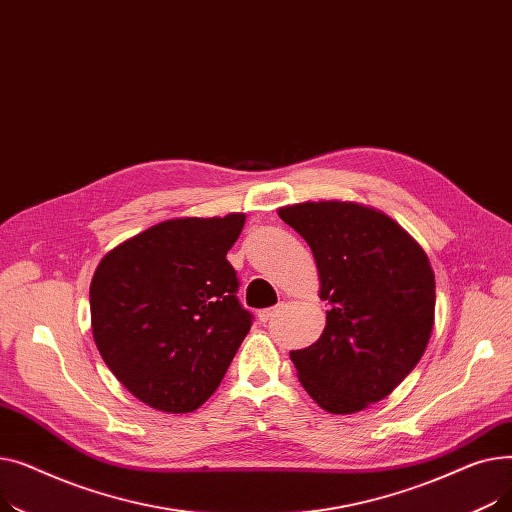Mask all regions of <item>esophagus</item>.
<instances>
[{"label": "esophagus", "instance_id": "obj_1", "mask_svg": "<svg viewBox=\"0 0 512 512\" xmlns=\"http://www.w3.org/2000/svg\"><path fill=\"white\" fill-rule=\"evenodd\" d=\"M280 309H282L280 305H278V307H270V309H261V311L257 313V317H259V321H267L270 317H274Z\"/></svg>", "mask_w": 512, "mask_h": 512}]
</instances>
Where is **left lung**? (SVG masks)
Returning <instances> with one entry per match:
<instances>
[{
	"instance_id": "obj_1",
	"label": "left lung",
	"mask_w": 512,
	"mask_h": 512,
	"mask_svg": "<svg viewBox=\"0 0 512 512\" xmlns=\"http://www.w3.org/2000/svg\"><path fill=\"white\" fill-rule=\"evenodd\" d=\"M313 251L326 328L290 351L317 405L348 415L384 400L419 363L434 330L436 280L419 242L380 209L307 201L278 209Z\"/></svg>"
}]
</instances>
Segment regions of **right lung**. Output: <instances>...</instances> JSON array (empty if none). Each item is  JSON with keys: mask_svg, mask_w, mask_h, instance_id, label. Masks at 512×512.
<instances>
[{"mask_svg": "<svg viewBox=\"0 0 512 512\" xmlns=\"http://www.w3.org/2000/svg\"><path fill=\"white\" fill-rule=\"evenodd\" d=\"M245 213L174 218L99 261L91 330L105 365L151 409L191 413L218 390L251 330L226 253Z\"/></svg>", "mask_w": 512, "mask_h": 512, "instance_id": "1", "label": "right lung"}]
</instances>
